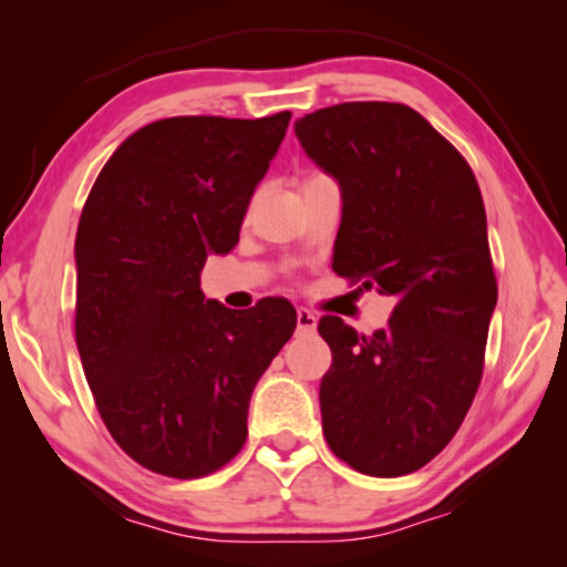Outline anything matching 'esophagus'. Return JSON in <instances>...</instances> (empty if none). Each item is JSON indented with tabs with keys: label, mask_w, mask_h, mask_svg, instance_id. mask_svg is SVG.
Listing matches in <instances>:
<instances>
[{
	"label": "esophagus",
	"mask_w": 567,
	"mask_h": 567,
	"mask_svg": "<svg viewBox=\"0 0 567 567\" xmlns=\"http://www.w3.org/2000/svg\"><path fill=\"white\" fill-rule=\"evenodd\" d=\"M297 328H299V332H315L317 330V315L312 312V309H307V307L297 309Z\"/></svg>",
	"instance_id": "34e87169"
}]
</instances>
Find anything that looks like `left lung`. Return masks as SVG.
<instances>
[{
    "instance_id": "8db88e82",
    "label": "left lung",
    "mask_w": 567,
    "mask_h": 567,
    "mask_svg": "<svg viewBox=\"0 0 567 567\" xmlns=\"http://www.w3.org/2000/svg\"><path fill=\"white\" fill-rule=\"evenodd\" d=\"M293 128L343 190L332 270L394 297L390 324L371 336L320 320L332 351L324 441L363 475H410L454 439L483 379L498 284L480 185L402 103H340Z\"/></svg>"
}]
</instances>
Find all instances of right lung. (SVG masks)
Segmentation results:
<instances>
[{"label":"right lung","mask_w":567,"mask_h":567,"mask_svg":"<svg viewBox=\"0 0 567 567\" xmlns=\"http://www.w3.org/2000/svg\"><path fill=\"white\" fill-rule=\"evenodd\" d=\"M289 118L154 121L113 152L84 200L82 369L115 444L157 475L193 480L235 460L255 384L297 328L286 299L237 312L200 291L208 255L237 245Z\"/></svg>","instance_id":"obj_1"}]
</instances>
